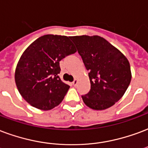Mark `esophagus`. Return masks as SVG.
I'll use <instances>...</instances> for the list:
<instances>
[{
  "mask_svg": "<svg viewBox=\"0 0 148 148\" xmlns=\"http://www.w3.org/2000/svg\"><path fill=\"white\" fill-rule=\"evenodd\" d=\"M77 83H78V79H74V81L73 82V84L74 85V86H75V85L77 84Z\"/></svg>",
  "mask_w": 148,
  "mask_h": 148,
  "instance_id": "esophagus-1",
  "label": "esophagus"
}]
</instances>
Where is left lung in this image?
<instances>
[{
    "label": "left lung",
    "mask_w": 148,
    "mask_h": 148,
    "mask_svg": "<svg viewBox=\"0 0 148 148\" xmlns=\"http://www.w3.org/2000/svg\"><path fill=\"white\" fill-rule=\"evenodd\" d=\"M70 39L90 71V90L82 96L84 104L94 110L112 107L122 98L130 83L128 59L101 36L83 35Z\"/></svg>",
    "instance_id": "8db88e82"
}]
</instances>
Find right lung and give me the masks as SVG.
Instances as JSON below:
<instances>
[{
    "mask_svg": "<svg viewBox=\"0 0 148 148\" xmlns=\"http://www.w3.org/2000/svg\"><path fill=\"white\" fill-rule=\"evenodd\" d=\"M69 36L44 35L25 49L15 72L21 96L31 106L43 111L54 108L62 101L70 86L58 76L59 62L76 52Z\"/></svg>",
    "mask_w": 148,
    "mask_h": 148,
    "instance_id": "1",
    "label": "right lung"
}]
</instances>
